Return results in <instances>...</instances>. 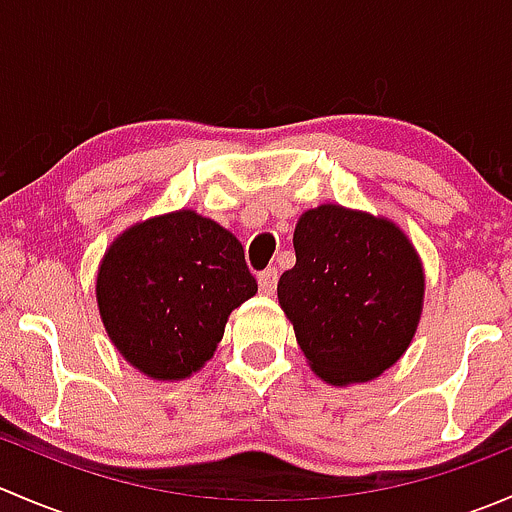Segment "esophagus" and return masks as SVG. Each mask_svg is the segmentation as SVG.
Wrapping results in <instances>:
<instances>
[{"label": "esophagus", "mask_w": 512, "mask_h": 512, "mask_svg": "<svg viewBox=\"0 0 512 512\" xmlns=\"http://www.w3.org/2000/svg\"><path fill=\"white\" fill-rule=\"evenodd\" d=\"M257 285H260V292L262 294H272L277 289V270L275 267H270V270L260 272L257 275Z\"/></svg>", "instance_id": "34e87169"}]
</instances>
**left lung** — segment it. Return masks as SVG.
<instances>
[{"label":"left lung","mask_w":512,"mask_h":512,"mask_svg":"<svg viewBox=\"0 0 512 512\" xmlns=\"http://www.w3.org/2000/svg\"><path fill=\"white\" fill-rule=\"evenodd\" d=\"M297 265L277 282L309 369L332 386L366 384L414 342L426 275L394 220L324 203L299 215Z\"/></svg>","instance_id":"obj_1"}]
</instances>
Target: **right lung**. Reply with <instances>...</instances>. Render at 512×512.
I'll use <instances>...</instances> for the list:
<instances>
[{"instance_id":"add662e5","label":"right lung","mask_w":512,"mask_h":512,"mask_svg":"<svg viewBox=\"0 0 512 512\" xmlns=\"http://www.w3.org/2000/svg\"><path fill=\"white\" fill-rule=\"evenodd\" d=\"M255 292L240 240L190 208L126 227L96 272L108 339L153 381H183L203 369L232 309Z\"/></svg>"}]
</instances>
